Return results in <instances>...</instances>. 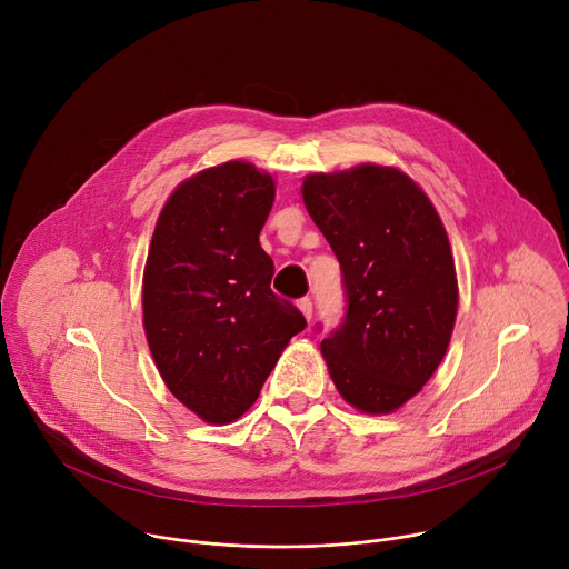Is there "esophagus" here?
<instances>
[{
  "label": "esophagus",
  "instance_id": "obj_1",
  "mask_svg": "<svg viewBox=\"0 0 569 569\" xmlns=\"http://www.w3.org/2000/svg\"><path fill=\"white\" fill-rule=\"evenodd\" d=\"M297 306H299V310L303 312V317L310 321V319H312V301H310V297H301V299L297 301Z\"/></svg>",
  "mask_w": 569,
  "mask_h": 569
}]
</instances>
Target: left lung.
Instances as JSON below:
<instances>
[{"mask_svg":"<svg viewBox=\"0 0 569 569\" xmlns=\"http://www.w3.org/2000/svg\"><path fill=\"white\" fill-rule=\"evenodd\" d=\"M301 196L347 295L321 356L347 402L389 415L430 380L455 329L459 292L443 222L421 187L391 167L315 173Z\"/></svg>","mask_w":569,"mask_h":569,"instance_id":"obj_1","label":"left lung"}]
</instances>
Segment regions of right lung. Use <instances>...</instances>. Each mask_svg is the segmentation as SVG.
I'll return each mask as SVG.
<instances>
[{"label": "right lung", "mask_w": 569, "mask_h": 569, "mask_svg": "<svg viewBox=\"0 0 569 569\" xmlns=\"http://www.w3.org/2000/svg\"><path fill=\"white\" fill-rule=\"evenodd\" d=\"M274 180L224 161L182 182L161 209L143 270V329L171 393L207 423H231L261 393L281 351L306 329L272 292L259 233Z\"/></svg>", "instance_id": "add662e5"}]
</instances>
